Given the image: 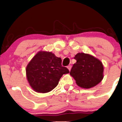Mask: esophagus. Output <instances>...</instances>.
<instances>
[{
	"instance_id": "1",
	"label": "esophagus",
	"mask_w": 122,
	"mask_h": 122,
	"mask_svg": "<svg viewBox=\"0 0 122 122\" xmlns=\"http://www.w3.org/2000/svg\"><path fill=\"white\" fill-rule=\"evenodd\" d=\"M71 67H72V66H71V65H68V66H67V68H68V69H69V71H71Z\"/></svg>"
}]
</instances>
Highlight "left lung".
I'll return each mask as SVG.
<instances>
[{
  "label": "left lung",
  "mask_w": 122,
  "mask_h": 122,
  "mask_svg": "<svg viewBox=\"0 0 122 122\" xmlns=\"http://www.w3.org/2000/svg\"><path fill=\"white\" fill-rule=\"evenodd\" d=\"M74 58L70 75L76 80L77 85L83 88H91L96 85L103 79V64L95 57L84 53H79Z\"/></svg>",
  "instance_id": "obj_1"
}]
</instances>
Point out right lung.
<instances>
[{
  "label": "right lung",
  "instance_id": "obj_1",
  "mask_svg": "<svg viewBox=\"0 0 122 122\" xmlns=\"http://www.w3.org/2000/svg\"><path fill=\"white\" fill-rule=\"evenodd\" d=\"M62 60L51 52L40 51L26 67V76L31 87L36 92L47 93L56 87L64 74L69 73L61 65Z\"/></svg>",
  "mask_w": 122,
  "mask_h": 122
}]
</instances>
